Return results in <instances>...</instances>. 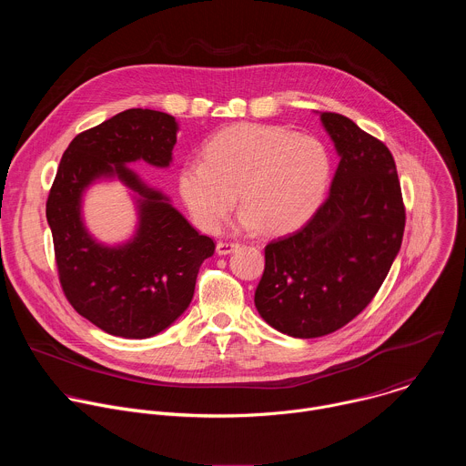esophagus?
Listing matches in <instances>:
<instances>
[{"instance_id": "1", "label": "esophagus", "mask_w": 466, "mask_h": 466, "mask_svg": "<svg viewBox=\"0 0 466 466\" xmlns=\"http://www.w3.org/2000/svg\"><path fill=\"white\" fill-rule=\"evenodd\" d=\"M238 248H239V243H236V241H219L218 247H216V250H218L219 256L230 254V252H234V250H238Z\"/></svg>"}]
</instances>
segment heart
I'll return each mask as SVG.
<instances>
[{
  "mask_svg": "<svg viewBox=\"0 0 466 466\" xmlns=\"http://www.w3.org/2000/svg\"><path fill=\"white\" fill-rule=\"evenodd\" d=\"M331 173L322 142L277 125H232L205 146V160H189L178 189L193 223L221 228L238 203L241 227L286 234L302 227L322 203Z\"/></svg>",
  "mask_w": 466,
  "mask_h": 466,
  "instance_id": "b5f03b06",
  "label": "heart"
}]
</instances>
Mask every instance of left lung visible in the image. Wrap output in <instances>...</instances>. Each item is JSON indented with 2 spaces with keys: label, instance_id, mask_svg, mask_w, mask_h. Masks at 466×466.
Returning a JSON list of instances; mask_svg holds the SVG:
<instances>
[{
  "label": "left lung",
  "instance_id": "left-lung-1",
  "mask_svg": "<svg viewBox=\"0 0 466 466\" xmlns=\"http://www.w3.org/2000/svg\"><path fill=\"white\" fill-rule=\"evenodd\" d=\"M320 121L339 155L329 193L300 230L265 247L254 293L263 320L300 339L331 334L370 304L406 227L387 146L341 114L322 112Z\"/></svg>",
  "mask_w": 466,
  "mask_h": 466
}]
</instances>
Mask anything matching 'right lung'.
Returning a JSON list of instances; mask_svg holds the SVG:
<instances>
[{"instance_id": "add662e5", "label": "right lung", "mask_w": 466, "mask_h": 466, "mask_svg": "<svg viewBox=\"0 0 466 466\" xmlns=\"http://www.w3.org/2000/svg\"><path fill=\"white\" fill-rule=\"evenodd\" d=\"M178 125L173 116L128 108L77 135L64 151L46 203L58 280L74 309L110 336L146 339L189 306L201 263L216 250L127 164H171ZM119 177L138 195L139 228L127 244H97L82 223L84 189Z\"/></svg>"}]
</instances>
